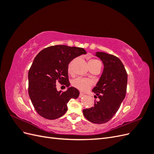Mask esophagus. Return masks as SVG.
<instances>
[{"instance_id": "esophagus-1", "label": "esophagus", "mask_w": 154, "mask_h": 154, "mask_svg": "<svg viewBox=\"0 0 154 154\" xmlns=\"http://www.w3.org/2000/svg\"><path fill=\"white\" fill-rule=\"evenodd\" d=\"M83 96H84V94H83V93L80 92V95H79V97H80V98H81V97H83Z\"/></svg>"}]
</instances>
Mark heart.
<instances>
[{"label":"heart","mask_w":154,"mask_h":154,"mask_svg":"<svg viewBox=\"0 0 154 154\" xmlns=\"http://www.w3.org/2000/svg\"><path fill=\"white\" fill-rule=\"evenodd\" d=\"M88 66L90 68L94 66H96L97 65H101V62L98 60L96 59H91L88 61ZM67 71L69 74H72V62H70L67 67ZM72 86L76 88V89L80 91L81 92H85L88 91L93 85V82L88 78H78L74 80L72 82Z\"/></svg>","instance_id":"heart-1"}]
</instances>
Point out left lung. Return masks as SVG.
<instances>
[{"mask_svg": "<svg viewBox=\"0 0 154 154\" xmlns=\"http://www.w3.org/2000/svg\"><path fill=\"white\" fill-rule=\"evenodd\" d=\"M96 56L104 66L100 80L92 89L100 101H95L93 107L83 109V114L89 122L103 124L113 118L125 97L128 75L118 57L103 52H97Z\"/></svg>", "mask_w": 154, "mask_h": 154, "instance_id": "obj_1", "label": "left lung"}]
</instances>
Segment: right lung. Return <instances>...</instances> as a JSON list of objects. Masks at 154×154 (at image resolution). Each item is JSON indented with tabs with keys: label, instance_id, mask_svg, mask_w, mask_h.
Segmentation results:
<instances>
[{
	"label": "right lung",
	"instance_id": "1",
	"mask_svg": "<svg viewBox=\"0 0 154 154\" xmlns=\"http://www.w3.org/2000/svg\"><path fill=\"white\" fill-rule=\"evenodd\" d=\"M86 53L83 48L57 45L44 49L36 55L28 72V93L42 117L51 120L59 118L67 112L69 101L79 96L80 92L73 87L66 91H58L56 82L68 87L69 63Z\"/></svg>",
	"mask_w": 154,
	"mask_h": 154
}]
</instances>
